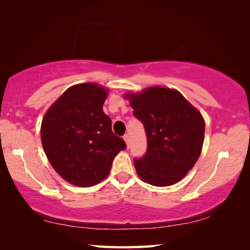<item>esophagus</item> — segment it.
<instances>
[{
  "label": "esophagus",
  "instance_id": "34e87169",
  "mask_svg": "<svg viewBox=\"0 0 250 250\" xmlns=\"http://www.w3.org/2000/svg\"><path fill=\"white\" fill-rule=\"evenodd\" d=\"M124 140L125 141V143H126V146H130V137H129V134H125L124 135Z\"/></svg>",
  "mask_w": 250,
  "mask_h": 250
}]
</instances>
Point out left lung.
<instances>
[{"instance_id":"obj_1","label":"left lung","mask_w":250,"mask_h":250,"mask_svg":"<svg viewBox=\"0 0 250 250\" xmlns=\"http://www.w3.org/2000/svg\"><path fill=\"white\" fill-rule=\"evenodd\" d=\"M125 97L147 140L146 154L133 161L138 175L154 186L175 184L201 154L205 132L201 112L170 88L151 87Z\"/></svg>"}]
</instances>
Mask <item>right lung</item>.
I'll use <instances>...</instances> for the list:
<instances>
[{"mask_svg": "<svg viewBox=\"0 0 250 250\" xmlns=\"http://www.w3.org/2000/svg\"><path fill=\"white\" fill-rule=\"evenodd\" d=\"M108 91L96 83L67 89L42 121V145L59 175L77 186H92L109 175L112 161L126 146L112 132L103 110Z\"/></svg>", "mask_w": 250, "mask_h": 250, "instance_id": "add662e5", "label": "right lung"}]
</instances>
